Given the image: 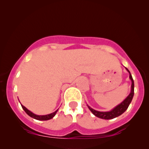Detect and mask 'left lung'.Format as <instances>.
<instances>
[{
    "label": "left lung",
    "instance_id": "8db88e82",
    "mask_svg": "<svg viewBox=\"0 0 149 149\" xmlns=\"http://www.w3.org/2000/svg\"><path fill=\"white\" fill-rule=\"evenodd\" d=\"M126 70L129 72V79L131 81V93L128 95L127 97L124 100L122 103L118 104L117 106H115V108H113L111 111H106V112H103V111H98L96 110H94L93 108H92L91 106H89L87 104L88 107L90 109L93 114L95 116L99 117V118L103 119H114L115 117H117L119 115H121L125 112L127 108L129 106L130 104H131L132 100H133V97L134 95V81L132 77V75L130 72V71L126 68Z\"/></svg>",
    "mask_w": 149,
    "mask_h": 149
}]
</instances>
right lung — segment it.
<instances>
[{"mask_svg":"<svg viewBox=\"0 0 149 149\" xmlns=\"http://www.w3.org/2000/svg\"><path fill=\"white\" fill-rule=\"evenodd\" d=\"M21 105L22 106V108H23V109L25 111V113H26L27 115H29V116L32 117V118L35 119H37V120H41V121H45V120H49V119L53 118L55 116V115H56V113H57L58 110H56V111L54 112V113H50V114H48V115H36V114L33 113L32 112H31L30 111H29L27 108H26L25 107V106L22 105L21 104Z\"/></svg>","mask_w":149,"mask_h":149,"instance_id":"add662e5","label":"right lung"}]
</instances>
